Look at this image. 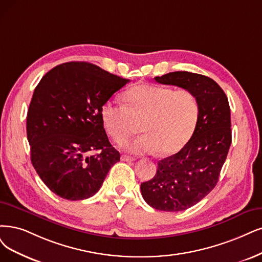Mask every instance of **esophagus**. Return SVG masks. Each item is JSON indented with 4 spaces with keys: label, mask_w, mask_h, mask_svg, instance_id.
<instances>
[{
    "label": "esophagus",
    "mask_w": 262,
    "mask_h": 262,
    "mask_svg": "<svg viewBox=\"0 0 262 262\" xmlns=\"http://www.w3.org/2000/svg\"><path fill=\"white\" fill-rule=\"evenodd\" d=\"M136 159H135L134 157H129V156H122L121 157V161H124V162H133Z\"/></svg>",
    "instance_id": "obj_1"
}]
</instances>
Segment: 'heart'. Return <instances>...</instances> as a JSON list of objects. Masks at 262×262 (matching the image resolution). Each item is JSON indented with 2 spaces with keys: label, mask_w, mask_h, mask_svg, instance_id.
I'll use <instances>...</instances> for the list:
<instances>
[{
  "label": "heart",
  "mask_w": 262,
  "mask_h": 262,
  "mask_svg": "<svg viewBox=\"0 0 262 262\" xmlns=\"http://www.w3.org/2000/svg\"><path fill=\"white\" fill-rule=\"evenodd\" d=\"M125 104L106 101L100 109L105 132L121 141L137 130L143 134L121 147L132 153L164 156L178 152L189 141L199 121L198 97L188 89L139 84L124 94Z\"/></svg>",
  "instance_id": "obj_1"
}]
</instances>
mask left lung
Segmentation results:
<instances>
[{"mask_svg":"<svg viewBox=\"0 0 262 262\" xmlns=\"http://www.w3.org/2000/svg\"><path fill=\"white\" fill-rule=\"evenodd\" d=\"M154 80L192 91L200 104L190 140L179 152L161 160L156 176L140 186L151 207L180 211L195 205L217 185L232 141L230 105L225 92L208 76L177 71Z\"/></svg>","mask_w":262,"mask_h":262,"instance_id":"8db88e82","label":"left lung"}]
</instances>
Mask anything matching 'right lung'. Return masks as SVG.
<instances>
[{"mask_svg":"<svg viewBox=\"0 0 262 262\" xmlns=\"http://www.w3.org/2000/svg\"><path fill=\"white\" fill-rule=\"evenodd\" d=\"M129 80L84 61L48 71L35 87L27 114L31 162L58 196L95 195L120 153L106 136L100 109ZM94 150L99 153L91 155Z\"/></svg>","mask_w":262,"mask_h":262,"instance_id":"1","label":"right lung"}]
</instances>
